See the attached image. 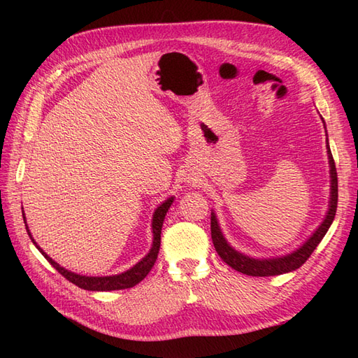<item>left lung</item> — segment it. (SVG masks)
<instances>
[{"label": "left lung", "instance_id": "8db88e82", "mask_svg": "<svg viewBox=\"0 0 358 358\" xmlns=\"http://www.w3.org/2000/svg\"><path fill=\"white\" fill-rule=\"evenodd\" d=\"M324 123V121H323ZM328 157H329V166H331V200H329V209L328 214H326L323 223L318 226V229L310 235L309 240L306 243H303V246H300L294 252L283 255V257H277V258H252L248 257L245 254L235 250L229 243L226 241L223 237L222 229H220L217 217L214 212H210V235H212V241H214L215 250L218 255L222 257V260L231 266L232 269L238 271L241 273H246V275H252V277H271V275H280V273H286L299 269L300 266L305 263L310 254L314 252L315 248L320 245V241L328 232L331 227L334 217H336L337 212V201H338V180H337V169H336V163H334V158L329 149V143H328Z\"/></svg>", "mask_w": 358, "mask_h": 358}]
</instances>
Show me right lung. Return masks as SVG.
Returning <instances> with one entry per match:
<instances>
[{"mask_svg":"<svg viewBox=\"0 0 358 358\" xmlns=\"http://www.w3.org/2000/svg\"><path fill=\"white\" fill-rule=\"evenodd\" d=\"M173 201V196L167 199L164 203L159 204V206L155 209L154 217H152V234H154V241H152V248L149 250V254L143 258L141 262L136 263L134 268H131L126 272H121L118 275H109V277H86V275H80V273H75L67 271L64 268H62L57 262H53L52 258L44 252V250L36 245V241L32 238V234L29 232V227L26 224V229L29 237L32 238L34 245L36 246V249L44 255L45 260H48L53 268H55L62 275L69 280L71 283L77 285L81 289H86V291H118V289H129L134 287L135 285H138L140 281L148 275L150 272L152 266L155 264L157 257H158V250H159V245H162V227H163V222L166 217V212L169 210L171 204ZM22 218H24L26 223V217L22 214Z\"/></svg>","mask_w":358,"mask_h":358,"instance_id":"right-lung-1","label":"right lung"}]
</instances>
